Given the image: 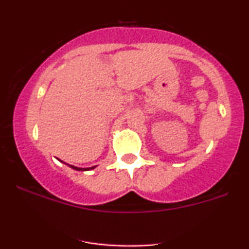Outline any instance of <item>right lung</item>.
<instances>
[{
	"mask_svg": "<svg viewBox=\"0 0 249 249\" xmlns=\"http://www.w3.org/2000/svg\"><path fill=\"white\" fill-rule=\"evenodd\" d=\"M59 161H62V160H59ZM63 162V161H62ZM65 164V162H64ZM68 166H70L71 168H73V170H76V171H90V170H93V168H95L96 166H92V167H87V168H82V167H76V166H72V165H69V164H67Z\"/></svg>",
	"mask_w": 249,
	"mask_h": 249,
	"instance_id": "obj_1",
	"label": "right lung"
}]
</instances>
